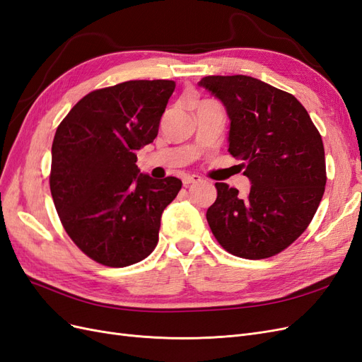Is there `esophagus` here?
I'll list each match as a JSON object with an SVG mask.
<instances>
[{
	"label": "esophagus",
	"instance_id": "esophagus-1",
	"mask_svg": "<svg viewBox=\"0 0 362 362\" xmlns=\"http://www.w3.org/2000/svg\"><path fill=\"white\" fill-rule=\"evenodd\" d=\"M202 180H201V177H198V175H185V177L182 178V184L185 185V187H187V185H190V184H198Z\"/></svg>",
	"mask_w": 362,
	"mask_h": 362
}]
</instances>
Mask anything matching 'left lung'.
Here are the masks:
<instances>
[{
    "label": "left lung",
    "instance_id": "1",
    "mask_svg": "<svg viewBox=\"0 0 362 362\" xmlns=\"http://www.w3.org/2000/svg\"><path fill=\"white\" fill-rule=\"evenodd\" d=\"M199 86L229 117L228 152L243 160L249 194L216 182L206 221L218 243L240 258L261 259L288 247L319 208L326 185L322 136L287 92L247 75H210Z\"/></svg>",
    "mask_w": 362,
    "mask_h": 362
}]
</instances>
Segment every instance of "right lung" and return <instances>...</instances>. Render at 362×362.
<instances>
[{
	"instance_id": "add662e5",
	"label": "right lung",
	"mask_w": 362,
	"mask_h": 362,
	"mask_svg": "<svg viewBox=\"0 0 362 362\" xmlns=\"http://www.w3.org/2000/svg\"><path fill=\"white\" fill-rule=\"evenodd\" d=\"M175 81L134 80L93 90L62 120L49 187L64 231L108 267L145 259L181 180L140 173L136 151L154 141Z\"/></svg>"
}]
</instances>
